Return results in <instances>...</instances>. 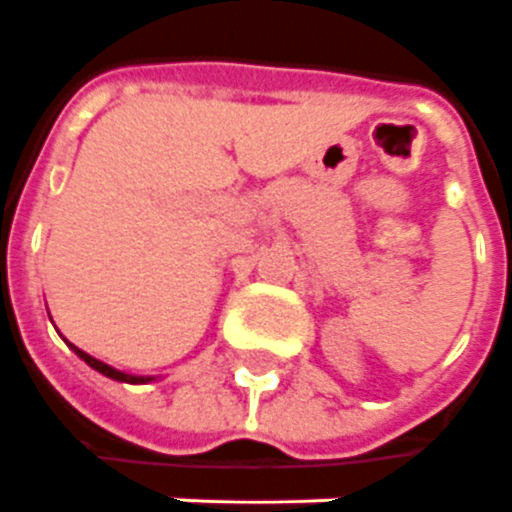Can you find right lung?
I'll return each instance as SVG.
<instances>
[{"label": "right lung", "instance_id": "add662e5", "mask_svg": "<svg viewBox=\"0 0 512 512\" xmlns=\"http://www.w3.org/2000/svg\"><path fill=\"white\" fill-rule=\"evenodd\" d=\"M71 347H74V344H71ZM74 353L79 355V358H82L85 364L93 366L96 372H101V375H107V378H112V380H123V383H143V380H146V378H132V375H123V372H118V369H112V366H107V364H101V361H96L93 355L82 353L79 347H74Z\"/></svg>", "mask_w": 512, "mask_h": 512}]
</instances>
